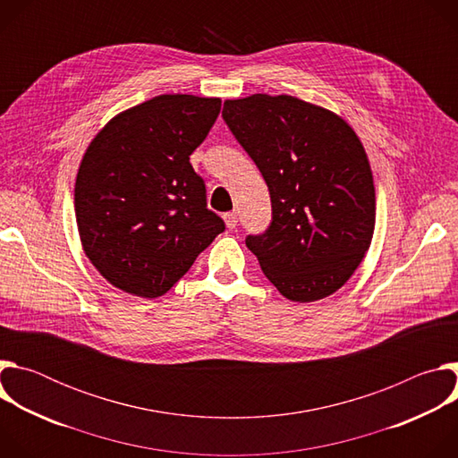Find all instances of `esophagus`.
Masks as SVG:
<instances>
[{"mask_svg": "<svg viewBox=\"0 0 458 458\" xmlns=\"http://www.w3.org/2000/svg\"><path fill=\"white\" fill-rule=\"evenodd\" d=\"M223 217H225V223H226V226H228L230 230H233V228L237 226V214H235V212H228V214H225Z\"/></svg>", "mask_w": 458, "mask_h": 458, "instance_id": "obj_1", "label": "esophagus"}]
</instances>
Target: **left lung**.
Wrapping results in <instances>:
<instances>
[{
	"label": "left lung",
	"mask_w": 458,
	"mask_h": 458,
	"mask_svg": "<svg viewBox=\"0 0 458 458\" xmlns=\"http://www.w3.org/2000/svg\"><path fill=\"white\" fill-rule=\"evenodd\" d=\"M223 119L263 174L272 223L246 246L290 301L337 292L357 270L375 228V186L352 126L292 96L225 101Z\"/></svg>",
	"instance_id": "obj_1"
}]
</instances>
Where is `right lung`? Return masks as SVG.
<instances>
[{"instance_id":"1","label":"right lung","mask_w":458,"mask_h":458,"mask_svg":"<svg viewBox=\"0 0 458 458\" xmlns=\"http://www.w3.org/2000/svg\"><path fill=\"white\" fill-rule=\"evenodd\" d=\"M219 112V98L156 96L115 115L87 148L74 190L78 230L115 288L166 293L225 232L190 165Z\"/></svg>"}]
</instances>
